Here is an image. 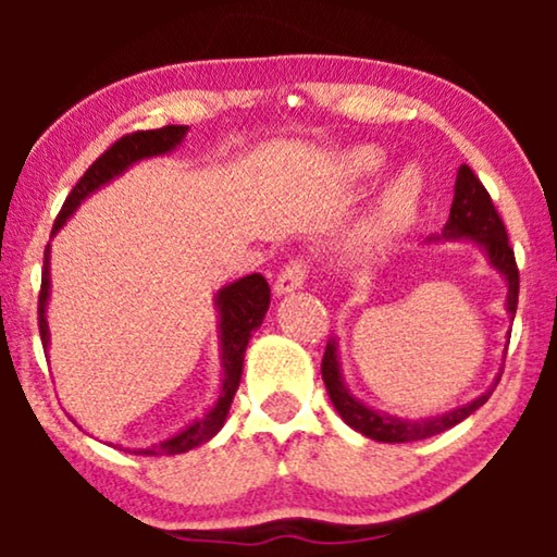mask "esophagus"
<instances>
[{
    "instance_id": "1",
    "label": "esophagus",
    "mask_w": 557,
    "mask_h": 557,
    "mask_svg": "<svg viewBox=\"0 0 557 557\" xmlns=\"http://www.w3.org/2000/svg\"><path fill=\"white\" fill-rule=\"evenodd\" d=\"M307 261H301V258H292L284 269L278 271L276 276V294H292L296 288L304 286V281H307Z\"/></svg>"
}]
</instances>
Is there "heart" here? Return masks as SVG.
Masks as SVG:
<instances>
[{
	"instance_id": "1",
	"label": "heart",
	"mask_w": 557,
	"mask_h": 557,
	"mask_svg": "<svg viewBox=\"0 0 557 557\" xmlns=\"http://www.w3.org/2000/svg\"><path fill=\"white\" fill-rule=\"evenodd\" d=\"M385 166V154L375 147H357L347 154V172L355 180H368ZM418 202H421V177L413 170H406L391 182L380 197L377 208L372 210L368 223H364L357 246L360 248H380L406 231L413 220Z\"/></svg>"
}]
</instances>
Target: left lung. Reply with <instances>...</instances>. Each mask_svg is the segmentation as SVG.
Instances as JSON below:
<instances>
[{
  "label": "left lung",
  "instance_id": "obj_1",
  "mask_svg": "<svg viewBox=\"0 0 557 557\" xmlns=\"http://www.w3.org/2000/svg\"><path fill=\"white\" fill-rule=\"evenodd\" d=\"M446 238H469L479 243L486 250V258L494 269L505 273L507 278V311L515 319L517 311V296H520V271H517L515 250L509 246L507 227L502 223L497 208H494L490 193L482 185V180L471 172V166L461 164L459 174H456V189H454V202H451V215L444 227ZM322 377L326 385V393L342 416V421L352 425L355 431H360L362 436L372 441H383V444H408V441H421L431 438L436 433H444L454 429L456 423H461L463 418H469L476 408H482L490 395L497 387L499 377L494 380V385L484 395H479L476 400L467 403V406L451 410V413L425 418V421H398V418L380 416L377 410L362 406L360 400L352 398L347 393L345 383L339 375V362H337V342H326L324 357H322Z\"/></svg>",
  "mask_w": 557,
  "mask_h": 557
}]
</instances>
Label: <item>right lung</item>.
Segmentation results:
<instances>
[{
    "instance_id": "1",
    "label": "right lung",
    "mask_w": 557,
    "mask_h": 557,
    "mask_svg": "<svg viewBox=\"0 0 557 557\" xmlns=\"http://www.w3.org/2000/svg\"><path fill=\"white\" fill-rule=\"evenodd\" d=\"M187 126H162L154 132H134L121 136L119 141H113L94 164L88 166L86 174L75 182L71 195L65 197L63 208H60L52 233H58L67 218L73 215V210L78 208L81 200L98 189L106 182L116 177L126 170L128 164L139 162V159L164 154L177 147L185 139ZM50 246L45 248V269H42V284L40 296H37V324H40V339L42 347H48V322H45V307H48V294H50ZM271 304V288L261 273H250V276L235 281V284L225 286L218 294V307H220V339H223V393L215 403V408L208 416H202L200 421L187 425L185 431L177 433L174 438H166L162 444L151 448H136L134 454H147V456H172V454H185L189 448L205 444L215 433L223 429L227 410H231L233 395L238 391L240 375H243V357H246V347L253 330H258L265 317V309Z\"/></svg>"
}]
</instances>
